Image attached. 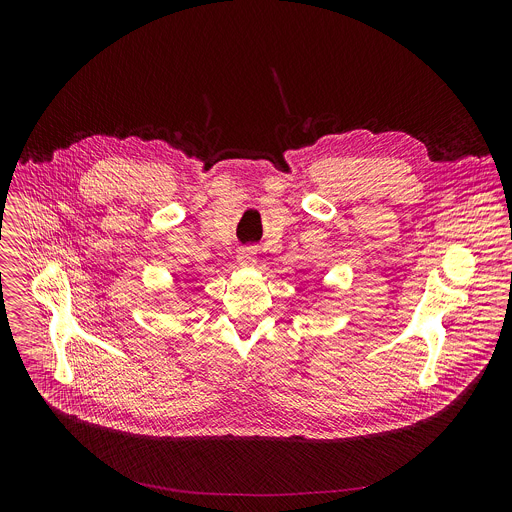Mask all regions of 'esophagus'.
<instances>
[{"label":"esophagus","mask_w":512,"mask_h":512,"mask_svg":"<svg viewBox=\"0 0 512 512\" xmlns=\"http://www.w3.org/2000/svg\"><path fill=\"white\" fill-rule=\"evenodd\" d=\"M237 261L241 267H255L257 265V251L253 247H243L237 253Z\"/></svg>","instance_id":"obj_1"}]
</instances>
